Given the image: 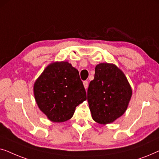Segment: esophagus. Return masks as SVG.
<instances>
[{
	"mask_svg": "<svg viewBox=\"0 0 159 159\" xmlns=\"http://www.w3.org/2000/svg\"><path fill=\"white\" fill-rule=\"evenodd\" d=\"M83 84H84V88L87 89L88 88V81H87V80H85V81L83 82Z\"/></svg>",
	"mask_w": 159,
	"mask_h": 159,
	"instance_id": "esophagus-1",
	"label": "esophagus"
}]
</instances>
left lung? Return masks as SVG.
<instances>
[{
	"label": "left lung",
	"instance_id": "left-lung-1",
	"mask_svg": "<svg viewBox=\"0 0 159 159\" xmlns=\"http://www.w3.org/2000/svg\"><path fill=\"white\" fill-rule=\"evenodd\" d=\"M132 89L125 75L114 64L95 66L94 80L89 84L88 101L93 120L111 123L127 110Z\"/></svg>",
	"mask_w": 159,
	"mask_h": 159
}]
</instances>
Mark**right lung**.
<instances>
[{
	"label": "right lung",
	"instance_id": "right-lung-1",
	"mask_svg": "<svg viewBox=\"0 0 159 159\" xmlns=\"http://www.w3.org/2000/svg\"><path fill=\"white\" fill-rule=\"evenodd\" d=\"M34 94L40 109L54 122L70 119L76 107L87 99L79 71L66 61L45 69L34 84Z\"/></svg>",
	"mask_w": 159,
	"mask_h": 159
}]
</instances>
